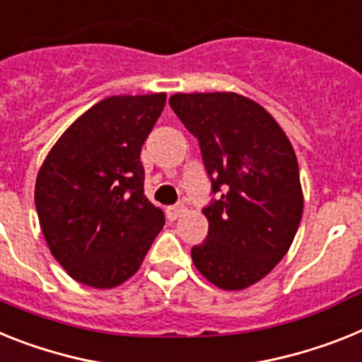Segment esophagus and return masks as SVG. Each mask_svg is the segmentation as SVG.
<instances>
[{"mask_svg":"<svg viewBox=\"0 0 362 362\" xmlns=\"http://www.w3.org/2000/svg\"><path fill=\"white\" fill-rule=\"evenodd\" d=\"M184 211H186V206H184V204L169 206V208H167V217L171 218V221H176V218L184 215Z\"/></svg>","mask_w":362,"mask_h":362,"instance_id":"obj_1","label":"esophagus"}]
</instances>
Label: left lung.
Masks as SVG:
<instances>
[{"label": "left lung", "instance_id": "obj_1", "mask_svg": "<svg viewBox=\"0 0 362 362\" xmlns=\"http://www.w3.org/2000/svg\"><path fill=\"white\" fill-rule=\"evenodd\" d=\"M169 105L197 136L211 191L208 238L191 257L209 284L243 291L289 252L303 214L296 154L278 121L241 93H175Z\"/></svg>", "mask_w": 362, "mask_h": 362}]
</instances>
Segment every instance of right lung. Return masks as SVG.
I'll use <instances>...</instances> for the list:
<instances>
[{"mask_svg": "<svg viewBox=\"0 0 362 362\" xmlns=\"http://www.w3.org/2000/svg\"><path fill=\"white\" fill-rule=\"evenodd\" d=\"M165 93L106 97L45 156L35 204L51 254L78 284L114 289L138 272L165 217L144 195L139 160Z\"/></svg>", "mask_w": 362, "mask_h": 362, "instance_id": "add662e5", "label": "right lung"}]
</instances>
